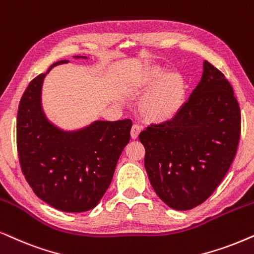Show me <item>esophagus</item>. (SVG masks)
<instances>
[{
  "instance_id": "1",
  "label": "esophagus",
  "mask_w": 254,
  "mask_h": 254,
  "mask_svg": "<svg viewBox=\"0 0 254 254\" xmlns=\"http://www.w3.org/2000/svg\"><path fill=\"white\" fill-rule=\"evenodd\" d=\"M140 131H141V127L139 125L134 124L133 127H131V138H132V139H137L138 136H139Z\"/></svg>"
}]
</instances>
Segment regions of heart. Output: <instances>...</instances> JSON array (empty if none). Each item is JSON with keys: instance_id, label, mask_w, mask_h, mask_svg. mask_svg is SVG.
Here are the masks:
<instances>
[{"instance_id": "1", "label": "heart", "mask_w": 254, "mask_h": 254, "mask_svg": "<svg viewBox=\"0 0 254 254\" xmlns=\"http://www.w3.org/2000/svg\"><path fill=\"white\" fill-rule=\"evenodd\" d=\"M150 85V89L140 101L141 116L150 123L172 121L185 102L186 81L184 76L175 70L165 72L159 66H145L133 77L131 88L132 90H140Z\"/></svg>"}]
</instances>
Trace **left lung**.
<instances>
[{"mask_svg":"<svg viewBox=\"0 0 254 254\" xmlns=\"http://www.w3.org/2000/svg\"><path fill=\"white\" fill-rule=\"evenodd\" d=\"M241 123L231 84L205 60L200 83L177 116L139 134L148 179L168 207L189 210L210 197L237 153Z\"/></svg>","mask_w":254,"mask_h":254,"instance_id":"left-lung-1","label":"left lung"}]
</instances>
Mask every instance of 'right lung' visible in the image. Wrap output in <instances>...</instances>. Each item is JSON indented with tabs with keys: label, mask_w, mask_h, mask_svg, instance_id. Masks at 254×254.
<instances>
[{
	"label": "right lung",
	"mask_w": 254,
	"mask_h": 254,
	"mask_svg": "<svg viewBox=\"0 0 254 254\" xmlns=\"http://www.w3.org/2000/svg\"><path fill=\"white\" fill-rule=\"evenodd\" d=\"M67 63L60 60L49 70ZM47 73L36 76L19 101V165L35 194L51 207L66 212L90 210L110 186L122 151L130 141L132 121H96L82 130H59L46 120L40 103Z\"/></svg>",
	"instance_id": "1"
}]
</instances>
